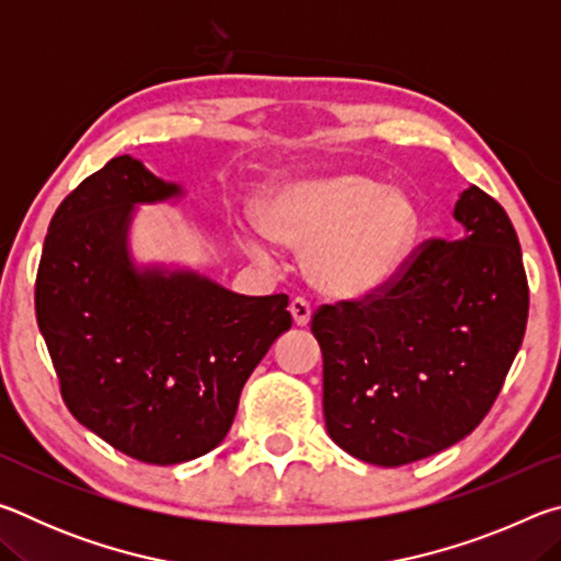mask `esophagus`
<instances>
[{
	"mask_svg": "<svg viewBox=\"0 0 561 561\" xmlns=\"http://www.w3.org/2000/svg\"><path fill=\"white\" fill-rule=\"evenodd\" d=\"M289 311H291L294 324H297V327H307V324H309V319H311V307H309V301H307V299H301V297L291 299V304H289Z\"/></svg>",
	"mask_w": 561,
	"mask_h": 561,
	"instance_id": "1",
	"label": "esophagus"
}]
</instances>
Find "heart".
<instances>
[{"mask_svg": "<svg viewBox=\"0 0 561 561\" xmlns=\"http://www.w3.org/2000/svg\"><path fill=\"white\" fill-rule=\"evenodd\" d=\"M260 225L274 240L307 247L304 267L319 291L358 299L401 272L421 234V210L403 190L341 173L277 185L260 207ZM250 250L267 254L257 240Z\"/></svg>", "mask_w": 561, "mask_h": 561, "instance_id": "b5f03b06", "label": "heart"}]
</instances>
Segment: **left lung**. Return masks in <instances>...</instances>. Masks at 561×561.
<instances>
[{
  "label": "left lung",
  "mask_w": 561,
  "mask_h": 561,
  "mask_svg": "<svg viewBox=\"0 0 561 561\" xmlns=\"http://www.w3.org/2000/svg\"><path fill=\"white\" fill-rule=\"evenodd\" d=\"M460 240H431L381 294L311 317L324 356V421L354 458L398 468L450 448L495 403L527 327L515 227L462 190Z\"/></svg>",
  "instance_id": "1"
}]
</instances>
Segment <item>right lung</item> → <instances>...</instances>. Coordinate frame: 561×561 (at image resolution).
Returning a JSON list of instances; mask_svg holds the SVG:
<instances>
[{
  "mask_svg": "<svg viewBox=\"0 0 561 561\" xmlns=\"http://www.w3.org/2000/svg\"><path fill=\"white\" fill-rule=\"evenodd\" d=\"M183 195L136 158L108 160L54 213L36 274V321L64 403L150 465L217 448L247 378L291 327L287 294L244 297L193 270L133 260L136 207Z\"/></svg>",
  "mask_w": 561,
  "mask_h": 561,
  "instance_id": "1",
  "label": "right lung"
}]
</instances>
